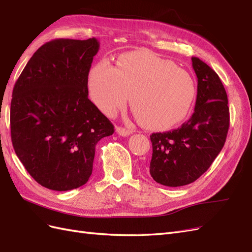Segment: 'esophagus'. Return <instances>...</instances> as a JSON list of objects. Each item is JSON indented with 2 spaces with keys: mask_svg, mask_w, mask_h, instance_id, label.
I'll use <instances>...</instances> for the list:
<instances>
[{
  "mask_svg": "<svg viewBox=\"0 0 252 252\" xmlns=\"http://www.w3.org/2000/svg\"><path fill=\"white\" fill-rule=\"evenodd\" d=\"M117 132L122 135V137H128L129 134L132 133V130L130 129H126L124 127H117Z\"/></svg>",
  "mask_w": 252,
  "mask_h": 252,
  "instance_id": "1",
  "label": "esophagus"
}]
</instances>
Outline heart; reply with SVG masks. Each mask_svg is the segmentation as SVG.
<instances>
[{"instance_id": "1", "label": "heart", "mask_w": 252, "mask_h": 252, "mask_svg": "<svg viewBox=\"0 0 252 252\" xmlns=\"http://www.w3.org/2000/svg\"><path fill=\"white\" fill-rule=\"evenodd\" d=\"M88 89L94 104L108 115L124 107L131 96L135 119L154 129L180 123L196 96L195 83L187 71L149 52L124 54L115 67L106 60L98 61L88 74Z\"/></svg>"}]
</instances>
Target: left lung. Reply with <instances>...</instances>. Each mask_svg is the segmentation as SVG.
I'll return each mask as SVG.
<instances>
[{
  "mask_svg": "<svg viewBox=\"0 0 252 252\" xmlns=\"http://www.w3.org/2000/svg\"><path fill=\"white\" fill-rule=\"evenodd\" d=\"M192 66L198 85L191 119L172 131L151 135L149 173L166 187L187 186L206 173L223 147L229 129L228 97L219 75L197 57H192Z\"/></svg>",
  "mask_w": 252,
  "mask_h": 252,
  "instance_id": "left-lung-1",
  "label": "left lung"
}]
</instances>
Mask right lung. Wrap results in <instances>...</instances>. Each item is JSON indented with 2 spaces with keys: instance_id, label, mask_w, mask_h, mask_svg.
Segmentation results:
<instances>
[{
  "instance_id": "1",
  "label": "right lung",
  "mask_w": 252,
  "mask_h": 252,
  "mask_svg": "<svg viewBox=\"0 0 252 252\" xmlns=\"http://www.w3.org/2000/svg\"><path fill=\"white\" fill-rule=\"evenodd\" d=\"M97 39H57L43 44L13 87V149L39 185L53 191L84 186L92 174L95 145L114 132L88 98V74Z\"/></svg>"
}]
</instances>
